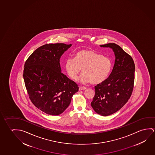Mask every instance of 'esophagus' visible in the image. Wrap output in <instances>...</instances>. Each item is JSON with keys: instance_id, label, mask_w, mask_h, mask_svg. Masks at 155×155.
Here are the masks:
<instances>
[{"instance_id": "34e87169", "label": "esophagus", "mask_w": 155, "mask_h": 155, "mask_svg": "<svg viewBox=\"0 0 155 155\" xmlns=\"http://www.w3.org/2000/svg\"><path fill=\"white\" fill-rule=\"evenodd\" d=\"M86 87H84V86H79V91L83 90H85V89H86Z\"/></svg>"}]
</instances>
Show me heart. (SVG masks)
I'll return each instance as SVG.
<instances>
[{"instance_id":"b5f03b06","label":"heart","mask_w":155,"mask_h":155,"mask_svg":"<svg viewBox=\"0 0 155 155\" xmlns=\"http://www.w3.org/2000/svg\"><path fill=\"white\" fill-rule=\"evenodd\" d=\"M112 61L108 57L90 50H82L77 52L74 58H68L65 69L69 77L76 80L81 70V77L83 83L90 81L92 84H99L105 81L112 69Z\"/></svg>"}]
</instances>
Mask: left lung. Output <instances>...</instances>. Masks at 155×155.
<instances>
[{"label": "left lung", "instance_id": "obj_1", "mask_svg": "<svg viewBox=\"0 0 155 155\" xmlns=\"http://www.w3.org/2000/svg\"><path fill=\"white\" fill-rule=\"evenodd\" d=\"M100 47L113 49L115 64L109 77L95 86V95L91 104L98 114L108 116L121 109L131 97L135 67L131 56L119 45L107 43Z\"/></svg>", "mask_w": 155, "mask_h": 155}]
</instances>
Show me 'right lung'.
<instances>
[{"label":"right lung","mask_w":155,"mask_h":155,"mask_svg":"<svg viewBox=\"0 0 155 155\" xmlns=\"http://www.w3.org/2000/svg\"><path fill=\"white\" fill-rule=\"evenodd\" d=\"M71 45L45 44L36 49L24 65L23 77L29 98L47 114H61L78 91V85L61 72L60 67L61 56Z\"/></svg>","instance_id":"add662e5"}]
</instances>
